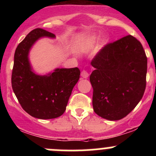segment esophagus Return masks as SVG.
Here are the masks:
<instances>
[{"label":"esophagus","mask_w":156,"mask_h":156,"mask_svg":"<svg viewBox=\"0 0 156 156\" xmlns=\"http://www.w3.org/2000/svg\"><path fill=\"white\" fill-rule=\"evenodd\" d=\"M81 77H82L83 78H87L88 76H89V73L87 72V71L84 70L81 72Z\"/></svg>","instance_id":"obj_1"}]
</instances>
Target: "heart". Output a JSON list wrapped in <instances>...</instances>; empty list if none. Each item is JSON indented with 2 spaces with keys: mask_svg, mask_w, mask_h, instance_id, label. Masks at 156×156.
<instances>
[{
  "mask_svg": "<svg viewBox=\"0 0 156 156\" xmlns=\"http://www.w3.org/2000/svg\"><path fill=\"white\" fill-rule=\"evenodd\" d=\"M99 41V37L97 35H91L87 37L86 38L84 44L87 48H93L97 44V43Z\"/></svg>",
  "mask_w": 156,
  "mask_h": 156,
  "instance_id": "b5f03b06",
  "label": "heart"
}]
</instances>
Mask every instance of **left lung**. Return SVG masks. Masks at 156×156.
<instances>
[{"instance_id": "8db88e82", "label": "left lung", "mask_w": 156, "mask_h": 156, "mask_svg": "<svg viewBox=\"0 0 156 156\" xmlns=\"http://www.w3.org/2000/svg\"><path fill=\"white\" fill-rule=\"evenodd\" d=\"M93 107L103 119L117 121L136 107L146 89L147 58L131 35L108 44L92 59Z\"/></svg>"}]
</instances>
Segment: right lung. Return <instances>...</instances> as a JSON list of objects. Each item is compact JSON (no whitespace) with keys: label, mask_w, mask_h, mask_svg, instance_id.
<instances>
[{"label":"right lung","mask_w":156,"mask_h":156,"mask_svg":"<svg viewBox=\"0 0 156 156\" xmlns=\"http://www.w3.org/2000/svg\"><path fill=\"white\" fill-rule=\"evenodd\" d=\"M42 37L55 38L53 33L42 29L30 31L19 44L14 54L12 87L23 109L32 117L56 119L66 111L73 87L80 78L78 68H57L47 75L33 71L29 59L30 50Z\"/></svg>","instance_id":"obj_1"}]
</instances>
